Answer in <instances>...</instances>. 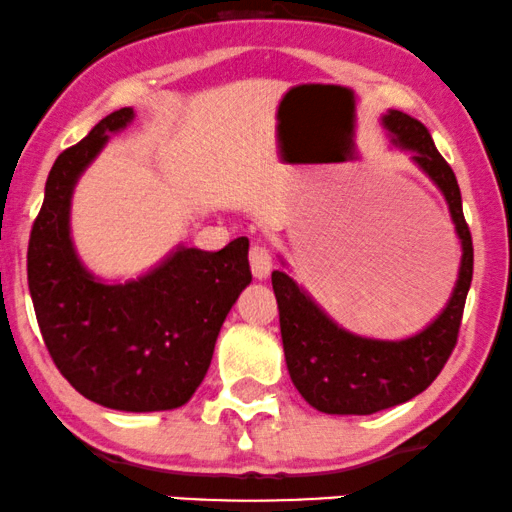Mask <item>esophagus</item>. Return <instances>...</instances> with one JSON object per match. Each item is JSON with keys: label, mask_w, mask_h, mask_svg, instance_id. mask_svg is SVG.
Masks as SVG:
<instances>
[{"label": "esophagus", "mask_w": 512, "mask_h": 512, "mask_svg": "<svg viewBox=\"0 0 512 512\" xmlns=\"http://www.w3.org/2000/svg\"><path fill=\"white\" fill-rule=\"evenodd\" d=\"M250 269H252V276L255 278H267L271 274V267H274V262H271V252L264 248V245H252L250 248Z\"/></svg>", "instance_id": "1"}]
</instances>
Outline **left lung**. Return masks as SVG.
Instances as JSON below:
<instances>
[{
    "instance_id": "obj_1",
    "label": "left lung",
    "mask_w": 512,
    "mask_h": 512,
    "mask_svg": "<svg viewBox=\"0 0 512 512\" xmlns=\"http://www.w3.org/2000/svg\"><path fill=\"white\" fill-rule=\"evenodd\" d=\"M383 122L394 144L411 151L413 163L444 193L463 245L461 271L444 312L425 331L397 342L342 331L293 278L283 271L271 274L290 380L314 409L338 416H371L428 390L454 352L472 281V236L454 170L423 122L401 111H390Z\"/></svg>"
}]
</instances>
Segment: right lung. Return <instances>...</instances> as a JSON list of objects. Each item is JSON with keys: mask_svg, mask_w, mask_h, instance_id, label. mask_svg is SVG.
I'll return each instance as SVG.
<instances>
[{"mask_svg": "<svg viewBox=\"0 0 512 512\" xmlns=\"http://www.w3.org/2000/svg\"><path fill=\"white\" fill-rule=\"evenodd\" d=\"M132 118V108L106 115L56 158L30 231L28 286L63 378L96 404L144 413L177 409L198 390L219 328L252 274L245 236L217 252L181 245L146 276L115 286L82 267L70 238L75 181Z\"/></svg>", "mask_w": 512, "mask_h": 512, "instance_id": "right-lung-1", "label": "right lung"}]
</instances>
